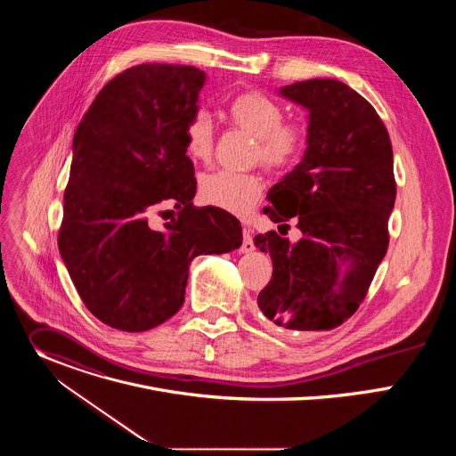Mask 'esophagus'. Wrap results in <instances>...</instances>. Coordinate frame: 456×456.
Segmentation results:
<instances>
[{"label": "esophagus", "mask_w": 456, "mask_h": 456, "mask_svg": "<svg viewBox=\"0 0 456 456\" xmlns=\"http://www.w3.org/2000/svg\"><path fill=\"white\" fill-rule=\"evenodd\" d=\"M254 250V241H252V232L245 227L243 229V241H241V247H240V252L241 254H248Z\"/></svg>", "instance_id": "34e87169"}]
</instances>
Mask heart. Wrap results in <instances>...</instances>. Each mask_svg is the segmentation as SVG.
<instances>
[{
	"instance_id": "obj_1",
	"label": "heart",
	"mask_w": 456,
	"mask_h": 456,
	"mask_svg": "<svg viewBox=\"0 0 456 456\" xmlns=\"http://www.w3.org/2000/svg\"><path fill=\"white\" fill-rule=\"evenodd\" d=\"M229 120L256 139L254 157L271 169L290 166L305 146V132L296 122H283L281 106L262 92H245L229 104ZM185 150L194 162L211 159L215 146V124L209 113L194 111L185 126ZM264 189V182L252 173L215 171L199 182L200 199L224 211L247 213Z\"/></svg>"
}]
</instances>
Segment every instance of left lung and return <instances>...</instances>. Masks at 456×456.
I'll return each instance as SVG.
<instances>
[{
	"mask_svg": "<svg viewBox=\"0 0 456 456\" xmlns=\"http://www.w3.org/2000/svg\"><path fill=\"white\" fill-rule=\"evenodd\" d=\"M278 94L308 111L306 150L267 194L264 213L280 232L254 238L273 259L257 308L285 330H330L359 308L387 248L392 142L373 106L341 81H297ZM294 216L297 242L281 236Z\"/></svg>",
	"mask_w": 456,
	"mask_h": 456,
	"instance_id": "1",
	"label": "left lung"
}]
</instances>
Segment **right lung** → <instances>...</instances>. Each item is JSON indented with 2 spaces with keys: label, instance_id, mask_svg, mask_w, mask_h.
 <instances>
[{
  "label": "right lung",
  "instance_id": "add662e5",
  "mask_svg": "<svg viewBox=\"0 0 456 456\" xmlns=\"http://www.w3.org/2000/svg\"><path fill=\"white\" fill-rule=\"evenodd\" d=\"M206 79L194 67L139 64L99 92L76 129L57 245L83 303L111 329L159 327L180 310L194 257L241 245L232 215L192 206L183 126ZM167 203L177 218L157 230L149 216Z\"/></svg>",
  "mask_w": 456,
  "mask_h": 456
}]
</instances>
